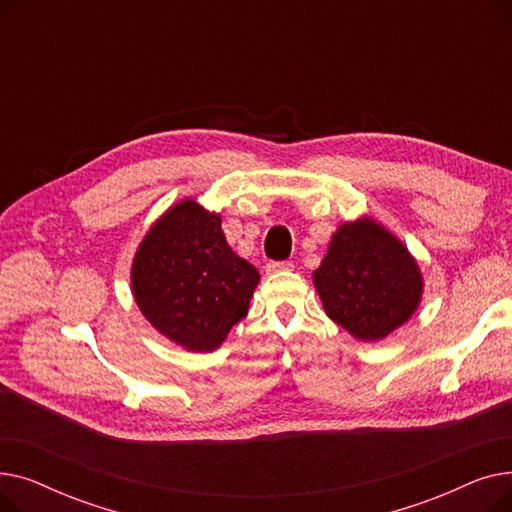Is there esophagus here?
<instances>
[{
    "label": "esophagus",
    "instance_id": "34e87169",
    "mask_svg": "<svg viewBox=\"0 0 512 512\" xmlns=\"http://www.w3.org/2000/svg\"><path fill=\"white\" fill-rule=\"evenodd\" d=\"M292 263L290 261H270L265 265V272L267 274H278V272H290L292 270Z\"/></svg>",
    "mask_w": 512,
    "mask_h": 512
}]
</instances>
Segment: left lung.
<instances>
[{
  "label": "left lung",
  "instance_id": "1",
  "mask_svg": "<svg viewBox=\"0 0 512 512\" xmlns=\"http://www.w3.org/2000/svg\"><path fill=\"white\" fill-rule=\"evenodd\" d=\"M313 284L328 317L365 342L386 338L405 324L423 290L407 247L369 218L336 230Z\"/></svg>",
  "mask_w": 512,
  "mask_h": 512
}]
</instances>
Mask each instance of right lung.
Here are the masks:
<instances>
[{"mask_svg": "<svg viewBox=\"0 0 512 512\" xmlns=\"http://www.w3.org/2000/svg\"><path fill=\"white\" fill-rule=\"evenodd\" d=\"M130 280L151 326L203 353L218 348L247 315L259 272L230 249L220 215L186 199L147 232Z\"/></svg>", "mask_w": 512, "mask_h": 512, "instance_id": "obj_1", "label": "right lung"}]
</instances>
